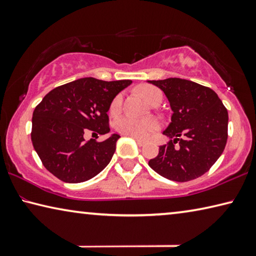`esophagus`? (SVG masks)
Instances as JSON below:
<instances>
[{"mask_svg": "<svg viewBox=\"0 0 256 256\" xmlns=\"http://www.w3.org/2000/svg\"><path fill=\"white\" fill-rule=\"evenodd\" d=\"M136 144H138V146H144L146 144V141L140 140V138H136Z\"/></svg>", "mask_w": 256, "mask_h": 256, "instance_id": "1", "label": "esophagus"}]
</instances>
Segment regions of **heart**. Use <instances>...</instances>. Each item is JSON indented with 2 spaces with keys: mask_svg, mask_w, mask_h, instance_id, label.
<instances>
[{
  "mask_svg": "<svg viewBox=\"0 0 256 256\" xmlns=\"http://www.w3.org/2000/svg\"><path fill=\"white\" fill-rule=\"evenodd\" d=\"M138 92L144 97L151 105H156L162 100V94L158 88L154 86H138ZM122 104V96L118 94L112 99L110 106V114H118ZM159 128L157 120L152 118H136L132 116H123L115 122V130L120 134L131 136L134 138L144 140Z\"/></svg>",
  "mask_w": 256,
  "mask_h": 256,
  "instance_id": "heart-1",
  "label": "heart"
}]
</instances>
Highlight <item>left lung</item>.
I'll return each mask as SVG.
<instances>
[{"instance_id":"8db88e82","label":"left lung","mask_w":256,"mask_h":256,"mask_svg":"<svg viewBox=\"0 0 256 256\" xmlns=\"http://www.w3.org/2000/svg\"><path fill=\"white\" fill-rule=\"evenodd\" d=\"M149 82L162 90L172 110V122L164 131L172 140L159 146L149 166L167 180H196L224 152L228 138L227 108L214 90L196 82L180 78ZM182 135L184 139L179 138Z\"/></svg>"}]
</instances>
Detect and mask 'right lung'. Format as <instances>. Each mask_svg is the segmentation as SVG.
Wrapping results in <instances>:
<instances>
[{
  "label": "right lung",
  "mask_w": 256,
  "mask_h": 256,
  "mask_svg": "<svg viewBox=\"0 0 256 256\" xmlns=\"http://www.w3.org/2000/svg\"><path fill=\"white\" fill-rule=\"evenodd\" d=\"M131 84L84 78L56 86L42 98L32 114V141L47 170L66 183H81L110 164L118 134L102 142L86 141L84 136L110 132V102Z\"/></svg>",
  "instance_id": "add662e5"
}]
</instances>
